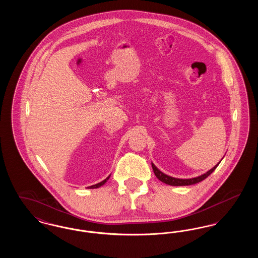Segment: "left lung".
<instances>
[{
	"mask_svg": "<svg viewBox=\"0 0 258 258\" xmlns=\"http://www.w3.org/2000/svg\"><path fill=\"white\" fill-rule=\"evenodd\" d=\"M220 162H221V161H220ZM220 162H219V163H220ZM219 163H218L217 165H215V166H214L211 170H209L207 173H205V174H203V175H201V176H199V177H197V178H192V179H177V178H173V177L167 176V175L163 174L162 172H160L153 163H152V167H153V170H154L155 175L157 176V178H158L160 181H161V182L165 183V184H170V185H189V184H197V183H199V182L203 181L204 179H206L209 175H210L211 173H213V171L218 167Z\"/></svg>",
	"mask_w": 258,
	"mask_h": 258,
	"instance_id": "8db88e82",
	"label": "left lung"
}]
</instances>
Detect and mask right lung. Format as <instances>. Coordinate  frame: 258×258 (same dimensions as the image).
Segmentation results:
<instances>
[{
    "instance_id": "add662e5",
    "label": "right lung",
    "mask_w": 258,
    "mask_h": 258,
    "mask_svg": "<svg viewBox=\"0 0 258 258\" xmlns=\"http://www.w3.org/2000/svg\"><path fill=\"white\" fill-rule=\"evenodd\" d=\"M109 177H110V176H108V177H107V178H106L105 180H103L102 182H100V183H98V184H94V185H91V186H90V188H97V187H99V186H101L102 184H105V183H106V181H107V180L109 179Z\"/></svg>"
}]
</instances>
